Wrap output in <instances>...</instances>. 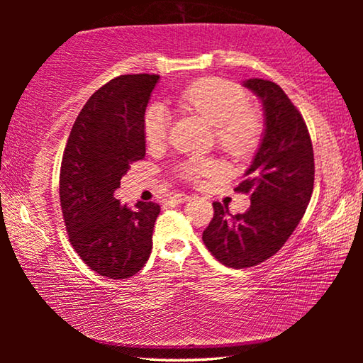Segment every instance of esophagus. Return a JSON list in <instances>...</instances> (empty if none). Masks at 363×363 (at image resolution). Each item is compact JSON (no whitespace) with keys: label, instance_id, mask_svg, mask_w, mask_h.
<instances>
[{"label":"esophagus","instance_id":"1","mask_svg":"<svg viewBox=\"0 0 363 363\" xmlns=\"http://www.w3.org/2000/svg\"><path fill=\"white\" fill-rule=\"evenodd\" d=\"M174 201V203H184V201H189L190 200V195H186V194H176L173 195V199H171Z\"/></svg>","mask_w":363,"mask_h":363}]
</instances>
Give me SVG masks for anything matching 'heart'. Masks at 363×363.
<instances>
[{"label": "heart", "mask_w": 363, "mask_h": 363, "mask_svg": "<svg viewBox=\"0 0 363 363\" xmlns=\"http://www.w3.org/2000/svg\"><path fill=\"white\" fill-rule=\"evenodd\" d=\"M177 104L213 125L219 149L232 157L250 155L259 144L261 116L248 108V97L237 84L220 78L196 79L179 94ZM168 128L169 115L162 106L147 110L144 116L147 143L162 144L168 136ZM216 164L201 158L186 160L179 167V173L194 182L216 174Z\"/></svg>", "instance_id": "obj_1"}]
</instances>
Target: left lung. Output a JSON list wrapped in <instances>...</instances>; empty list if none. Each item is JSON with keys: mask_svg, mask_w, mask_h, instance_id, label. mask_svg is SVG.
Here are the masks:
<instances>
[{"mask_svg": "<svg viewBox=\"0 0 363 363\" xmlns=\"http://www.w3.org/2000/svg\"><path fill=\"white\" fill-rule=\"evenodd\" d=\"M262 102L264 133L256 155L235 192L250 194L243 214L214 201L203 230L206 248L232 269L253 267L284 247L303 219L314 190V150L303 115L277 83H243Z\"/></svg>", "mask_w": 363, "mask_h": 363, "instance_id": "left-lung-1", "label": "left lung"}]
</instances>
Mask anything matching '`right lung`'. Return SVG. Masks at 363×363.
<instances>
[{
  "mask_svg": "<svg viewBox=\"0 0 363 363\" xmlns=\"http://www.w3.org/2000/svg\"><path fill=\"white\" fill-rule=\"evenodd\" d=\"M158 75H120L84 104L67 140L59 176L60 206L72 247L104 277L138 274L152 253L160 205L133 208L115 199L131 163L145 157L144 115Z\"/></svg>",
  "mask_w": 363,
  "mask_h": 363,
  "instance_id": "add662e5",
  "label": "right lung"
}]
</instances>
